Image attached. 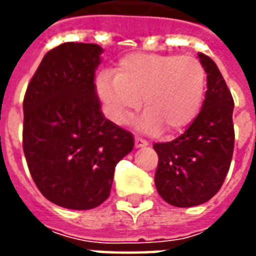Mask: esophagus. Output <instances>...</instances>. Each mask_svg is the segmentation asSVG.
I'll use <instances>...</instances> for the list:
<instances>
[{
  "instance_id": "esophagus-1",
  "label": "esophagus",
  "mask_w": 256,
  "mask_h": 256,
  "mask_svg": "<svg viewBox=\"0 0 256 256\" xmlns=\"http://www.w3.org/2000/svg\"><path fill=\"white\" fill-rule=\"evenodd\" d=\"M134 145H136V148H141V146H146L148 145V141L142 137H138V136H136V138H134Z\"/></svg>"
}]
</instances>
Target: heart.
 Here are the masks:
<instances>
[{
    "label": "heart",
    "instance_id": "heart-1",
    "mask_svg": "<svg viewBox=\"0 0 256 256\" xmlns=\"http://www.w3.org/2000/svg\"><path fill=\"white\" fill-rule=\"evenodd\" d=\"M97 88L115 122H126L144 98L146 114L140 120L141 128L177 133L198 116L206 90V71L190 56L134 53L120 60L115 76L101 75Z\"/></svg>",
    "mask_w": 256,
    "mask_h": 256
}]
</instances>
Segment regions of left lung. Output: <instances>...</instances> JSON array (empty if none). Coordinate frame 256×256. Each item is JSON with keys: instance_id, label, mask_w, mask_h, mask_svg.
Returning a JSON list of instances; mask_svg holds the SVG:
<instances>
[{"instance_id": "8db88e82", "label": "left lung", "mask_w": 256, "mask_h": 256, "mask_svg": "<svg viewBox=\"0 0 256 256\" xmlns=\"http://www.w3.org/2000/svg\"><path fill=\"white\" fill-rule=\"evenodd\" d=\"M207 72L203 106L189 128L168 142H156L158 193L174 207H193L208 202L220 190L230 167L234 148L230 90L216 64L203 53Z\"/></svg>"}]
</instances>
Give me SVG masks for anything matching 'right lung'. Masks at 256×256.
I'll use <instances>...</instances> for the list:
<instances>
[{
  "instance_id": "obj_1",
  "label": "right lung",
  "mask_w": 256,
  "mask_h": 256,
  "mask_svg": "<svg viewBox=\"0 0 256 256\" xmlns=\"http://www.w3.org/2000/svg\"><path fill=\"white\" fill-rule=\"evenodd\" d=\"M96 44L66 42L44 56L23 100V150L36 188L60 207L90 210L111 192L118 162L133 150L128 130L106 119L94 72Z\"/></svg>"
}]
</instances>
